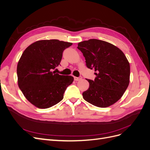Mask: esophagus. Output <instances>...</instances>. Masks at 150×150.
<instances>
[{
	"label": "esophagus",
	"mask_w": 150,
	"mask_h": 150,
	"mask_svg": "<svg viewBox=\"0 0 150 150\" xmlns=\"http://www.w3.org/2000/svg\"><path fill=\"white\" fill-rule=\"evenodd\" d=\"M74 81H79V80L82 79V77H79V78H78V77H74Z\"/></svg>",
	"instance_id": "obj_1"
}]
</instances>
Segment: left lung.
I'll return each mask as SVG.
<instances>
[{
	"label": "left lung",
	"mask_w": 150,
	"mask_h": 150,
	"mask_svg": "<svg viewBox=\"0 0 150 150\" xmlns=\"http://www.w3.org/2000/svg\"><path fill=\"white\" fill-rule=\"evenodd\" d=\"M86 66L94 69V81L86 79L89 89L83 93L85 101L99 108L112 105L122 96L129 83V63L121 49L114 45L92 39L78 43Z\"/></svg>",
	"instance_id": "8db88e82"
}]
</instances>
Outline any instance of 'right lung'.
<instances>
[{"instance_id": "add662e5", "label": "right lung", "mask_w": 150, "mask_h": 150, "mask_svg": "<svg viewBox=\"0 0 150 150\" xmlns=\"http://www.w3.org/2000/svg\"><path fill=\"white\" fill-rule=\"evenodd\" d=\"M71 42L57 39L38 40L22 53L17 67L18 86L25 98L40 109L52 107L64 98L74 78L54 69L60 64L64 50Z\"/></svg>"}]
</instances>
